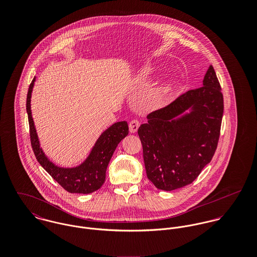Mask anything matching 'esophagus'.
Returning <instances> with one entry per match:
<instances>
[{"instance_id":"obj_1","label":"esophagus","mask_w":257,"mask_h":257,"mask_svg":"<svg viewBox=\"0 0 257 257\" xmlns=\"http://www.w3.org/2000/svg\"><path fill=\"white\" fill-rule=\"evenodd\" d=\"M140 125H141L140 120H138V119L131 120V122H130V131H131V133H133V134L137 133L138 128L140 127Z\"/></svg>"}]
</instances>
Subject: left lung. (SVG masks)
Segmentation results:
<instances>
[{
  "label": "left lung",
  "mask_w": 257,
  "mask_h": 257,
  "mask_svg": "<svg viewBox=\"0 0 257 257\" xmlns=\"http://www.w3.org/2000/svg\"><path fill=\"white\" fill-rule=\"evenodd\" d=\"M189 107L179 119L175 117ZM223 96L211 65L203 86L180 95L166 107L147 115L139 127L147 178L160 190L191 184L211 162L220 139Z\"/></svg>",
  "instance_id": "8db88e82"
}]
</instances>
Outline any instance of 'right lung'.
Segmentation results:
<instances>
[{"label": "right lung", "instance_id": "add662e5", "mask_svg": "<svg viewBox=\"0 0 257 257\" xmlns=\"http://www.w3.org/2000/svg\"><path fill=\"white\" fill-rule=\"evenodd\" d=\"M32 81L27 96V111L30 124V137L34 153L39 164L48 174L69 193L90 194L102 187L105 182L106 171L113 151L119 142L128 135L126 121L113 123L97 141L89 157L84 163L75 168H60L52 164L44 155L37 140V133L31 111V96L35 83Z\"/></svg>", "mask_w": 257, "mask_h": 257}]
</instances>
